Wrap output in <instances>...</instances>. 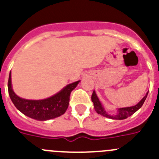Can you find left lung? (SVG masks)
<instances>
[{
  "mask_svg": "<svg viewBox=\"0 0 159 159\" xmlns=\"http://www.w3.org/2000/svg\"><path fill=\"white\" fill-rule=\"evenodd\" d=\"M148 93H147V94L143 97V99H142L141 101L137 104V105H134V106H132V107L119 108V109H118L117 114L113 115V116H111V115L108 114V113L106 112V111L104 109V108L102 107V105H101V102H100L99 99H98V98L97 97V94L95 93L94 91H93V93H92L91 100L92 101H93V107H94L95 111H97V113L101 115V116H105V117L109 118V119H126V118L129 117V116H132V115L134 114V113H135L139 108H141L143 102H144L145 100H146L147 96H148Z\"/></svg>",
  "mask_w": 159,
  "mask_h": 159,
  "instance_id": "1",
  "label": "left lung"
}]
</instances>
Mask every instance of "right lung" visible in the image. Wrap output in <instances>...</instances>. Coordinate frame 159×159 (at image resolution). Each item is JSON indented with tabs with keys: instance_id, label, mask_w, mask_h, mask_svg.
Instances as JSON below:
<instances>
[{
	"instance_id": "right-lung-1",
	"label": "right lung",
	"mask_w": 159,
	"mask_h": 159,
	"mask_svg": "<svg viewBox=\"0 0 159 159\" xmlns=\"http://www.w3.org/2000/svg\"><path fill=\"white\" fill-rule=\"evenodd\" d=\"M80 81L69 84L54 96L43 100H26L18 97L11 88V72L9 74L8 93L17 109L24 115L37 120L44 121L58 117L66 112L69 107L70 93Z\"/></svg>"
}]
</instances>
